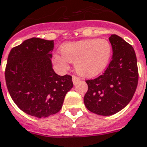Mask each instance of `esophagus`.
Here are the masks:
<instances>
[{"instance_id": "obj_1", "label": "esophagus", "mask_w": 147, "mask_h": 147, "mask_svg": "<svg viewBox=\"0 0 147 147\" xmlns=\"http://www.w3.org/2000/svg\"><path fill=\"white\" fill-rule=\"evenodd\" d=\"M79 80H80V78H79V77H77V76H73V83H74V84H76Z\"/></svg>"}]
</instances>
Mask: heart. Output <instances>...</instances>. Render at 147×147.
<instances>
[{
  "label": "heart",
  "instance_id": "obj_1",
  "mask_svg": "<svg viewBox=\"0 0 147 147\" xmlns=\"http://www.w3.org/2000/svg\"><path fill=\"white\" fill-rule=\"evenodd\" d=\"M61 54H54V60L62 69H67L68 62L74 63L75 70L82 76L92 77L102 71L111 54V44L106 39L94 38L61 46Z\"/></svg>",
  "mask_w": 147,
  "mask_h": 147
}]
</instances>
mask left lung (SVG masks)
I'll list each match as a JSON object with an SVG mask.
<instances>
[{
    "label": "left lung",
    "mask_w": 147,
    "mask_h": 147,
    "mask_svg": "<svg viewBox=\"0 0 147 147\" xmlns=\"http://www.w3.org/2000/svg\"><path fill=\"white\" fill-rule=\"evenodd\" d=\"M109 41L112 58L105 71L93 80H87L88 90L84 101L86 108L99 115H111L129 103L138 84L137 59L134 49L117 35Z\"/></svg>",
    "instance_id": "1"
}]
</instances>
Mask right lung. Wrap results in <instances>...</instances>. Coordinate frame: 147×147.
<instances>
[{"label":"right lung","instance_id":"obj_1","mask_svg":"<svg viewBox=\"0 0 147 147\" xmlns=\"http://www.w3.org/2000/svg\"><path fill=\"white\" fill-rule=\"evenodd\" d=\"M53 40L32 38L11 49L6 68L8 92L26 114L46 118L61 109L67 93L73 88L72 77L59 76L52 67Z\"/></svg>","mask_w":147,"mask_h":147}]
</instances>
